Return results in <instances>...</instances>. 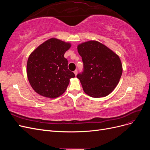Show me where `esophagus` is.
Instances as JSON below:
<instances>
[{
	"instance_id": "34e87169",
	"label": "esophagus",
	"mask_w": 150,
	"mask_h": 150,
	"mask_svg": "<svg viewBox=\"0 0 150 150\" xmlns=\"http://www.w3.org/2000/svg\"><path fill=\"white\" fill-rule=\"evenodd\" d=\"M74 73L75 76H76L77 74H78V70H75V71H74Z\"/></svg>"
}]
</instances>
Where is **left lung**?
Here are the masks:
<instances>
[{
	"mask_svg": "<svg viewBox=\"0 0 150 150\" xmlns=\"http://www.w3.org/2000/svg\"><path fill=\"white\" fill-rule=\"evenodd\" d=\"M84 71L77 75L84 93L93 98L105 97L115 89L122 72L120 58L105 45L96 40L79 44Z\"/></svg>",
	"mask_w": 150,
	"mask_h": 150,
	"instance_id": "left-lung-1",
	"label": "left lung"
}]
</instances>
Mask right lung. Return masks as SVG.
Returning <instances> with one entry per match:
<instances>
[{
    "label": "right lung",
    "instance_id": "obj_1",
    "mask_svg": "<svg viewBox=\"0 0 150 150\" xmlns=\"http://www.w3.org/2000/svg\"><path fill=\"white\" fill-rule=\"evenodd\" d=\"M71 46L56 38L45 41L32 52L27 62V76L31 87L39 95L56 98L64 93L73 72L67 69L64 57Z\"/></svg>",
    "mask_w": 150,
    "mask_h": 150
}]
</instances>
